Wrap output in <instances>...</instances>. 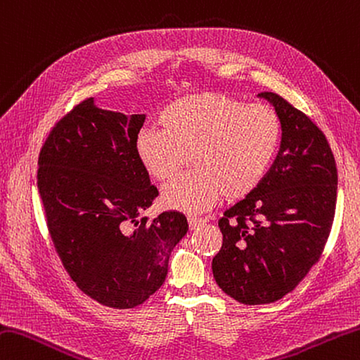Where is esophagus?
I'll return each instance as SVG.
<instances>
[{
	"label": "esophagus",
	"mask_w": 360,
	"mask_h": 360,
	"mask_svg": "<svg viewBox=\"0 0 360 360\" xmlns=\"http://www.w3.org/2000/svg\"><path fill=\"white\" fill-rule=\"evenodd\" d=\"M204 223H206V220H204V218L188 217V226H190V229H198L200 226H202Z\"/></svg>",
	"instance_id": "obj_1"
}]
</instances>
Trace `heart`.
<instances>
[{"label": "heart", "mask_w": 360, "mask_h": 360, "mask_svg": "<svg viewBox=\"0 0 360 360\" xmlns=\"http://www.w3.org/2000/svg\"><path fill=\"white\" fill-rule=\"evenodd\" d=\"M164 129L139 132L136 153L148 174L168 181V207L201 212L221 198L238 200L259 187L276 158L283 123L269 104H246L223 94H198L172 103L160 117Z\"/></svg>", "instance_id": "1"}]
</instances>
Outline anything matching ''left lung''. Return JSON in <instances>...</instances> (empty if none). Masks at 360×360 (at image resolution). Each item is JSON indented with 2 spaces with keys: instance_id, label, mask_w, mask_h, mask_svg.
Here are the masks:
<instances>
[{
  "instance_id": "1",
  "label": "left lung",
  "mask_w": 360,
  "mask_h": 360,
  "mask_svg": "<svg viewBox=\"0 0 360 360\" xmlns=\"http://www.w3.org/2000/svg\"><path fill=\"white\" fill-rule=\"evenodd\" d=\"M283 123L269 173L218 220L223 245L212 259L218 287L242 304H269L293 292L319 262L333 228L337 165L323 131L273 91Z\"/></svg>"
}]
</instances>
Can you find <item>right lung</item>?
<instances>
[{
    "label": "right lung",
    "mask_w": 360,
    "mask_h": 360,
    "mask_svg": "<svg viewBox=\"0 0 360 360\" xmlns=\"http://www.w3.org/2000/svg\"><path fill=\"white\" fill-rule=\"evenodd\" d=\"M145 115L76 104L53 126L39 154L37 187L54 250L76 285L103 306L132 309L164 284L187 218L139 212L159 195L140 164Z\"/></svg>",
    "instance_id": "add662e5"
}]
</instances>
